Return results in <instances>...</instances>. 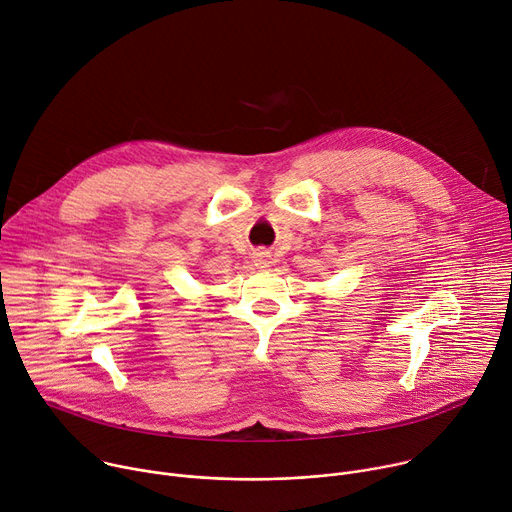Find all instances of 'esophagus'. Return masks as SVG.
<instances>
[{
  "label": "esophagus",
  "instance_id": "esophagus-1",
  "mask_svg": "<svg viewBox=\"0 0 512 512\" xmlns=\"http://www.w3.org/2000/svg\"><path fill=\"white\" fill-rule=\"evenodd\" d=\"M253 263H255V267H259V269L269 267V263H271L269 251H257V253L253 255Z\"/></svg>",
  "mask_w": 512,
  "mask_h": 512
}]
</instances>
